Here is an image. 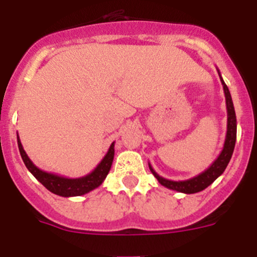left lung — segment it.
I'll return each mask as SVG.
<instances>
[{"instance_id": "1", "label": "left lung", "mask_w": 257, "mask_h": 257, "mask_svg": "<svg viewBox=\"0 0 257 257\" xmlns=\"http://www.w3.org/2000/svg\"><path fill=\"white\" fill-rule=\"evenodd\" d=\"M218 75H220V80L223 85V93H225L226 98V109H227V132H226V138H225V144H223L222 152L220 153V156L217 157L215 162L208 167L206 171H203L202 173L197 174L193 178L186 179V181H171V179H166L163 177L159 176L156 171L153 169V167L149 164V169L153 173V176L158 179L159 183L162 186L167 187L169 189H173V191L182 192V193H187V195H191V193H197V192L203 191L205 188H207L211 183L216 181L221 174L225 172L226 167H227L228 162H230L231 157H232L233 149H235V143H236V131H237V121H236V114H235V108H233L232 98H231L230 90H228L227 85L223 81L222 76H221L220 70L217 69Z\"/></svg>"}]
</instances>
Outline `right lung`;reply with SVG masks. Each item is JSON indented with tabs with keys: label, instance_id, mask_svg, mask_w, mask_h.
Masks as SVG:
<instances>
[{
	"label": "right lung",
	"instance_id": "right-lung-1",
	"mask_svg": "<svg viewBox=\"0 0 257 257\" xmlns=\"http://www.w3.org/2000/svg\"><path fill=\"white\" fill-rule=\"evenodd\" d=\"M17 144H19L20 154H21V158L24 161L25 166L27 167L30 172L34 174L35 178L40 182L41 184H44L50 192L55 193L57 196H61V197H74V196H83L88 192L93 191V189L98 188L101 183L104 182V179L108 176L109 171H110L111 163H113L114 159V142L109 147L108 153L105 154L103 159H101L100 163L96 166V168L94 169L91 173L86 174L84 177H79V178H68V177H62L59 174L55 173H49V172H45L42 169L37 168L34 163H32L31 159L29 158V156L25 152L24 147H22L21 141L19 138V134H17Z\"/></svg>",
	"mask_w": 257,
	"mask_h": 257
}]
</instances>
